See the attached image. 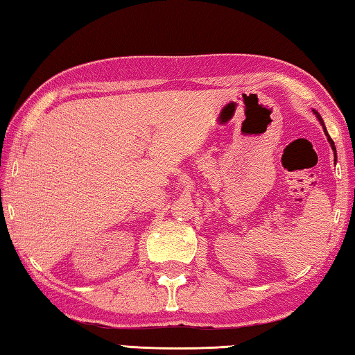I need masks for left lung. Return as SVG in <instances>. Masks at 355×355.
Instances as JSON below:
<instances>
[{"mask_svg": "<svg viewBox=\"0 0 355 355\" xmlns=\"http://www.w3.org/2000/svg\"><path fill=\"white\" fill-rule=\"evenodd\" d=\"M313 114L316 116V119L320 120V123H321V127H322V130H324V135L327 136V141H329V144H330V147H332V150H334V161L336 163V148H335V144H334V141H332V137L329 136V133H327V130H326V125H324V120H322V117L320 116V112H318L316 110H313Z\"/></svg>", "mask_w": 355, "mask_h": 355, "instance_id": "obj_1", "label": "left lung"}]
</instances>
